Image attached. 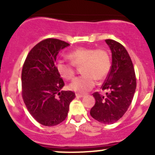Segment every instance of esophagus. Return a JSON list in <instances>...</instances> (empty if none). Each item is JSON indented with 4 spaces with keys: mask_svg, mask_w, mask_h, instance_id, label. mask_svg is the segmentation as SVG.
Listing matches in <instances>:
<instances>
[{
    "mask_svg": "<svg viewBox=\"0 0 155 155\" xmlns=\"http://www.w3.org/2000/svg\"><path fill=\"white\" fill-rule=\"evenodd\" d=\"M85 96L84 94H76V97L78 98H80V97H83Z\"/></svg>",
    "mask_w": 155,
    "mask_h": 155,
    "instance_id": "34e87169",
    "label": "esophagus"
}]
</instances>
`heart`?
<instances>
[{
	"instance_id": "b5f03b06",
	"label": "heart",
	"mask_w": 155,
	"mask_h": 155,
	"mask_svg": "<svg viewBox=\"0 0 155 155\" xmlns=\"http://www.w3.org/2000/svg\"><path fill=\"white\" fill-rule=\"evenodd\" d=\"M70 62L59 60L55 69L59 76L66 80L75 76V67H81L82 76L76 78L69 85L71 91L79 93L88 91L95 85V79L104 80L109 74L112 66L111 56L104 48L81 47L68 54Z\"/></svg>"
}]
</instances>
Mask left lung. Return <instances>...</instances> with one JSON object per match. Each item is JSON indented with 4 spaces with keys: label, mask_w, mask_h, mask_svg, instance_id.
<instances>
[{
    "label": "left lung",
    "mask_w": 155,
    "mask_h": 155,
    "mask_svg": "<svg viewBox=\"0 0 155 155\" xmlns=\"http://www.w3.org/2000/svg\"><path fill=\"white\" fill-rule=\"evenodd\" d=\"M112 51V66L101 88L106 95L95 92V104L91 109L93 118L103 124H113L125 114L137 87L135 71L126 48L118 42L106 40Z\"/></svg>",
    "instance_id": "8db88e82"
}]
</instances>
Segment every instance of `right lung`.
I'll return each instance as SVG.
<instances>
[{
  "mask_svg": "<svg viewBox=\"0 0 155 155\" xmlns=\"http://www.w3.org/2000/svg\"><path fill=\"white\" fill-rule=\"evenodd\" d=\"M70 44L48 38L32 48L21 71V95L33 118L44 126H54L64 121L69 106L75 98L71 91H61L64 85L55 69L58 54Z\"/></svg>",
  "mask_w": 155,
  "mask_h": 155,
  "instance_id": "obj_1",
  "label": "right lung"
}]
</instances>
